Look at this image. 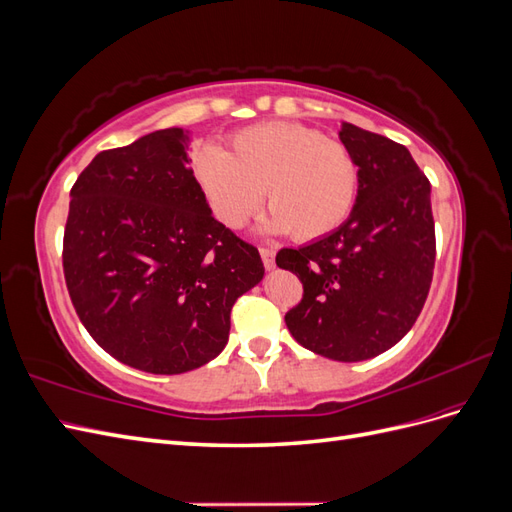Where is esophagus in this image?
I'll return each instance as SVG.
<instances>
[{
  "label": "esophagus",
  "mask_w": 512,
  "mask_h": 512,
  "mask_svg": "<svg viewBox=\"0 0 512 512\" xmlns=\"http://www.w3.org/2000/svg\"><path fill=\"white\" fill-rule=\"evenodd\" d=\"M258 252H260V258H262V265H265V269H275V250L273 247H258Z\"/></svg>",
  "instance_id": "esophagus-1"
}]
</instances>
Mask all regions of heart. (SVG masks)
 <instances>
[{
  "instance_id": "1",
  "label": "heart",
  "mask_w": 512,
  "mask_h": 512,
  "mask_svg": "<svg viewBox=\"0 0 512 512\" xmlns=\"http://www.w3.org/2000/svg\"><path fill=\"white\" fill-rule=\"evenodd\" d=\"M192 175L215 220L243 228L265 190L269 230L316 241L342 226L359 194V166L337 141L299 123H262L230 136L226 153L203 147Z\"/></svg>"
}]
</instances>
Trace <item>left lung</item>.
<instances>
[{"label":"left lung","instance_id":"8db88e82","mask_svg":"<svg viewBox=\"0 0 512 512\" xmlns=\"http://www.w3.org/2000/svg\"><path fill=\"white\" fill-rule=\"evenodd\" d=\"M339 138L359 166L350 218L299 250L284 247L275 262L303 284V299L286 312L290 335L327 359L356 363L393 348L421 314L436 228L431 183L404 145L352 123Z\"/></svg>","mask_w":512,"mask_h":512}]
</instances>
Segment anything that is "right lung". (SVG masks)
<instances>
[{
  "label": "right lung",
  "instance_id": "obj_1",
  "mask_svg": "<svg viewBox=\"0 0 512 512\" xmlns=\"http://www.w3.org/2000/svg\"><path fill=\"white\" fill-rule=\"evenodd\" d=\"M183 130L106 149L70 190L64 277L87 333L117 361L175 376L218 356L232 305L265 267L211 215Z\"/></svg>",
  "mask_w": 512,
  "mask_h": 512
}]
</instances>
